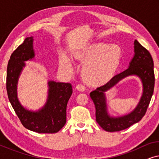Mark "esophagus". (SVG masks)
Masks as SVG:
<instances>
[{"label":"esophagus","mask_w":159,"mask_h":159,"mask_svg":"<svg viewBox=\"0 0 159 159\" xmlns=\"http://www.w3.org/2000/svg\"><path fill=\"white\" fill-rule=\"evenodd\" d=\"M76 88H77V90H80V91H84V90H85V86H84L83 84H77Z\"/></svg>","instance_id":"obj_1"}]
</instances>
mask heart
I'll use <instances>...</instances> for the list:
<instances>
[{
	"mask_svg": "<svg viewBox=\"0 0 159 159\" xmlns=\"http://www.w3.org/2000/svg\"><path fill=\"white\" fill-rule=\"evenodd\" d=\"M116 45H110L104 43H96L89 46L78 53L76 58L83 62L84 65L82 74L87 81L93 84L105 83L111 79L121 58V52ZM61 70L71 73L73 65L66 56H62L59 61Z\"/></svg>",
	"mask_w": 159,
	"mask_h": 159,
	"instance_id": "heart-1",
	"label": "heart"
}]
</instances>
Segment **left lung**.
Here are the masks:
<instances>
[{"label":"left lung","mask_w":159,"mask_h":159,"mask_svg":"<svg viewBox=\"0 0 159 159\" xmlns=\"http://www.w3.org/2000/svg\"><path fill=\"white\" fill-rule=\"evenodd\" d=\"M134 56L129 68L114 76L107 83L98 87L90 93L95 107V117L98 124L107 132H118L129 127L140 121L145 116L153 93L155 76L153 61L149 51L138 40H134ZM129 75H137L143 82V93L138 106L128 115L113 118L106 111L105 98L104 92L115 85L119 80Z\"/></svg>","instance_id":"left-lung-1"}]
</instances>
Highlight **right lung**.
<instances>
[{"label": "right lung", "instance_id": "add662e5", "mask_svg": "<svg viewBox=\"0 0 159 159\" xmlns=\"http://www.w3.org/2000/svg\"><path fill=\"white\" fill-rule=\"evenodd\" d=\"M33 38H27L11 56L6 74L8 98L22 125L38 133H56L66 122V106L72 94L70 83L50 81L48 98L42 109L32 112L21 106L17 99L18 77L25 66V61L34 56L32 49Z\"/></svg>", "mask_w": 159, "mask_h": 159}]
</instances>
